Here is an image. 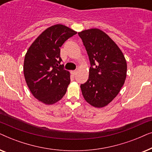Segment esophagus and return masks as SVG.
<instances>
[{
  "mask_svg": "<svg viewBox=\"0 0 152 152\" xmlns=\"http://www.w3.org/2000/svg\"><path fill=\"white\" fill-rule=\"evenodd\" d=\"M70 72H71V74H72L73 76L76 75H77V71H76V70H72V71Z\"/></svg>",
  "mask_w": 152,
  "mask_h": 152,
  "instance_id": "1",
  "label": "esophagus"
}]
</instances>
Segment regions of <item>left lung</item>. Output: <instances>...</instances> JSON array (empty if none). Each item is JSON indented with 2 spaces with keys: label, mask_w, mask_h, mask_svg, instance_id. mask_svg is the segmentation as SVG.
Instances as JSON below:
<instances>
[{
  "label": "left lung",
  "mask_w": 152,
  "mask_h": 152,
  "mask_svg": "<svg viewBox=\"0 0 152 152\" xmlns=\"http://www.w3.org/2000/svg\"><path fill=\"white\" fill-rule=\"evenodd\" d=\"M78 34L91 65L88 80L80 86L82 95L93 107H106L117 96L125 82L126 59L120 48L102 30L88 29Z\"/></svg>",
  "instance_id": "8db88e82"
}]
</instances>
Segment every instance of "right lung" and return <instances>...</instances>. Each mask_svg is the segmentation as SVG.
I'll return each mask as SVG.
<instances>
[{"mask_svg":"<svg viewBox=\"0 0 152 152\" xmlns=\"http://www.w3.org/2000/svg\"><path fill=\"white\" fill-rule=\"evenodd\" d=\"M77 32L61 24L45 30L32 43L25 56L24 77L35 98L47 105L54 104L66 94L70 82V72L59 65L60 48Z\"/></svg>","mask_w":152,"mask_h":152,"instance_id":"right-lung-1","label":"right lung"}]
</instances>
